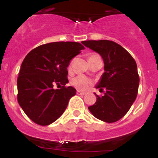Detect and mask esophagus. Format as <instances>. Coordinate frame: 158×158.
<instances>
[{
  "label": "esophagus",
  "instance_id": "obj_1",
  "mask_svg": "<svg viewBox=\"0 0 158 158\" xmlns=\"http://www.w3.org/2000/svg\"><path fill=\"white\" fill-rule=\"evenodd\" d=\"M85 93H86L81 91V90H77V95H85Z\"/></svg>",
  "mask_w": 158,
  "mask_h": 158
}]
</instances>
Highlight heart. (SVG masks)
<instances>
[{
	"label": "heart",
	"mask_w": 158,
	"mask_h": 158,
	"mask_svg": "<svg viewBox=\"0 0 158 158\" xmlns=\"http://www.w3.org/2000/svg\"><path fill=\"white\" fill-rule=\"evenodd\" d=\"M71 84L77 89H81V90H86L92 85V81L85 75H79L71 81Z\"/></svg>",
	"instance_id": "heart-1"
}]
</instances>
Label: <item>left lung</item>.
Here are the masks:
<instances>
[{
    "instance_id": "left-lung-1",
    "label": "left lung",
    "mask_w": 158,
    "mask_h": 158,
    "mask_svg": "<svg viewBox=\"0 0 158 158\" xmlns=\"http://www.w3.org/2000/svg\"><path fill=\"white\" fill-rule=\"evenodd\" d=\"M83 45L98 53L103 58L104 73L96 89H106L104 96H96V102L89 107L100 120L114 123L126 115L135 102L139 76L135 59L119 44L110 40H89Z\"/></svg>"
}]
</instances>
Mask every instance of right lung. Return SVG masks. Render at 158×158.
Segmentation results:
<instances>
[{"label": "right lung", "instance_id": "right-lung-1", "mask_svg": "<svg viewBox=\"0 0 158 158\" xmlns=\"http://www.w3.org/2000/svg\"><path fill=\"white\" fill-rule=\"evenodd\" d=\"M85 47L76 42H54L31 51L21 64L17 79V100L25 114L39 125L56 121L66 109L77 90L65 87L67 67ZM62 84L59 89L53 85Z\"/></svg>", "mask_w": 158, "mask_h": 158}]
</instances>
